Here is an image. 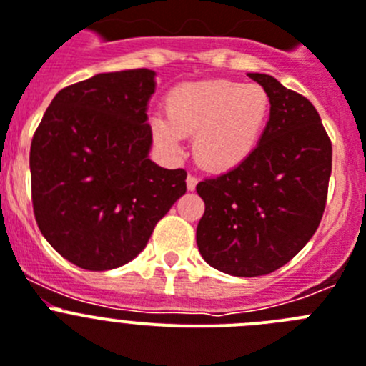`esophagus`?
<instances>
[{
	"label": "esophagus",
	"instance_id": "34e87169",
	"mask_svg": "<svg viewBox=\"0 0 366 366\" xmlns=\"http://www.w3.org/2000/svg\"><path fill=\"white\" fill-rule=\"evenodd\" d=\"M197 184H199V179H197V177L193 175V173H189V175H187V180H186L187 189L193 191V189H195V187H197Z\"/></svg>",
	"mask_w": 366,
	"mask_h": 366
}]
</instances>
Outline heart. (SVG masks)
<instances>
[{
  "label": "heart",
  "instance_id": "heart-1",
  "mask_svg": "<svg viewBox=\"0 0 366 366\" xmlns=\"http://www.w3.org/2000/svg\"><path fill=\"white\" fill-rule=\"evenodd\" d=\"M269 114V98L261 85L229 80L195 81L177 87L167 114L151 120L157 142L182 154L184 134H195L193 151L204 167L228 171L249 159Z\"/></svg>",
  "mask_w": 366,
  "mask_h": 366
}]
</instances>
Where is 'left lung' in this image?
Here are the masks:
<instances>
[{"instance_id": "obj_1", "label": "left lung", "mask_w": 366, "mask_h": 366, "mask_svg": "<svg viewBox=\"0 0 366 366\" xmlns=\"http://www.w3.org/2000/svg\"><path fill=\"white\" fill-rule=\"evenodd\" d=\"M269 98L259 146L239 167L197 184L206 204L197 226L204 261L259 277L292 261L319 228L332 173V142L308 98L249 72Z\"/></svg>"}]
</instances>
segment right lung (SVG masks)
I'll list each match as a JSON object with an SVG mask.
<instances>
[{
    "label": "right lung",
    "instance_id": "obj_1",
    "mask_svg": "<svg viewBox=\"0 0 366 366\" xmlns=\"http://www.w3.org/2000/svg\"><path fill=\"white\" fill-rule=\"evenodd\" d=\"M149 69L102 72L61 89L31 144L39 232L72 264L104 272L133 261L186 193V169L151 162Z\"/></svg>",
    "mask_w": 366,
    "mask_h": 366
}]
</instances>
